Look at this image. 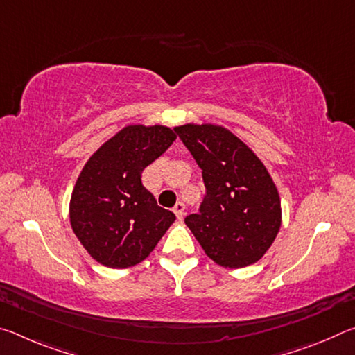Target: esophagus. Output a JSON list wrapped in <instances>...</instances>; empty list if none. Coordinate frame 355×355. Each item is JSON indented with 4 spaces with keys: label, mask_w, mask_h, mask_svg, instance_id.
Listing matches in <instances>:
<instances>
[{
    "label": "esophagus",
    "mask_w": 355,
    "mask_h": 355,
    "mask_svg": "<svg viewBox=\"0 0 355 355\" xmlns=\"http://www.w3.org/2000/svg\"><path fill=\"white\" fill-rule=\"evenodd\" d=\"M173 213H175L177 218L182 220L183 216H184V203L183 202H178L175 207H173Z\"/></svg>",
    "instance_id": "1"
}]
</instances>
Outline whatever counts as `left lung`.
Segmentation results:
<instances>
[{"mask_svg":"<svg viewBox=\"0 0 355 355\" xmlns=\"http://www.w3.org/2000/svg\"><path fill=\"white\" fill-rule=\"evenodd\" d=\"M202 169L207 200L184 219L205 254L222 268L261 260L282 225L280 196L254 150L214 123L173 128Z\"/></svg>","mask_w":355,"mask_h":355,"instance_id":"obj_1","label":"left lung"}]
</instances>
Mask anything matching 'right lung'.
<instances>
[{"mask_svg":"<svg viewBox=\"0 0 355 355\" xmlns=\"http://www.w3.org/2000/svg\"><path fill=\"white\" fill-rule=\"evenodd\" d=\"M177 139L164 125H127L92 153L70 197L71 230L95 261L125 269L152 254L175 214L158 207L141 173Z\"/></svg>","mask_w":355,"mask_h":355,"instance_id":"obj_1","label":"right lung"}]
</instances>
